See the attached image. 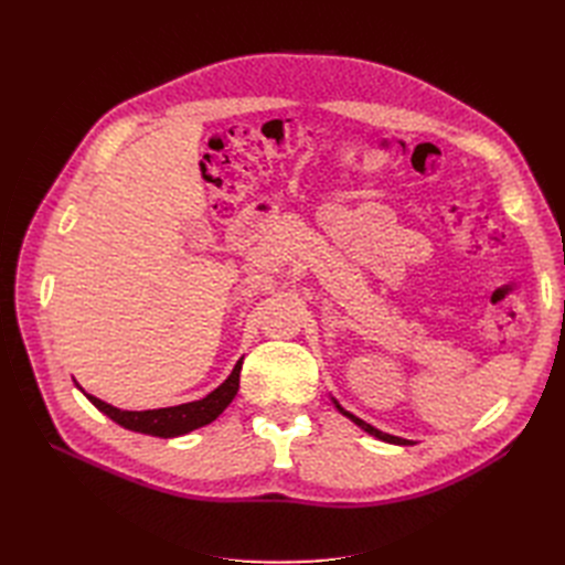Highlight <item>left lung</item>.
Wrapping results in <instances>:
<instances>
[{"label":"left lung","mask_w":565,"mask_h":565,"mask_svg":"<svg viewBox=\"0 0 565 565\" xmlns=\"http://www.w3.org/2000/svg\"><path fill=\"white\" fill-rule=\"evenodd\" d=\"M339 407V405H337ZM341 413H344L349 419H353L358 426H363V429L367 431V434H372V436H377L380 440H386V443H396V446H407V440L405 438H398V436H391V434H384V431H380V429H374L372 424H367V422H363V419H358L355 415H351V413H347L344 407H339Z\"/></svg>","instance_id":"1"}]
</instances>
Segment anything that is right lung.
I'll use <instances>...</instances> for the list:
<instances>
[{
	"label": "right lung",
	"instance_id": "add662e5",
	"mask_svg": "<svg viewBox=\"0 0 565 565\" xmlns=\"http://www.w3.org/2000/svg\"><path fill=\"white\" fill-rule=\"evenodd\" d=\"M241 370H243V358L233 367L231 377L218 388H214L210 396H204L202 401L183 403V405H174V407H160V409H143V413L117 409L100 398L92 396V393H84V396H87L100 409V413H106L113 422L125 426V429L148 434V436H160V438H174V436H183L193 429H200V426L214 422L221 413H224L228 403L235 398L237 388H241Z\"/></svg>",
	"mask_w": 565,
	"mask_h": 565
}]
</instances>
